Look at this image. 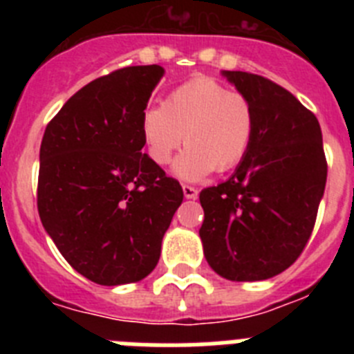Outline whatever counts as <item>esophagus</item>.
Returning a JSON list of instances; mask_svg holds the SVG:
<instances>
[{"label":"esophagus","mask_w":354,"mask_h":354,"mask_svg":"<svg viewBox=\"0 0 354 354\" xmlns=\"http://www.w3.org/2000/svg\"><path fill=\"white\" fill-rule=\"evenodd\" d=\"M183 192H184V196H186V198H196V196H198V189L193 186H189V184H183Z\"/></svg>","instance_id":"esophagus-1"}]
</instances>
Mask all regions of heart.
Returning a JSON list of instances; mask_svg holds the SVG:
<instances>
[{"instance_id": "heart-1", "label": "heart", "mask_w": 354, "mask_h": 354, "mask_svg": "<svg viewBox=\"0 0 354 354\" xmlns=\"http://www.w3.org/2000/svg\"><path fill=\"white\" fill-rule=\"evenodd\" d=\"M255 124L248 97L211 77H198L171 90L162 106L145 109L142 134L147 154L158 167H167L186 143L174 171L180 179L198 180L212 170L223 174L236 168L252 145Z\"/></svg>"}]
</instances>
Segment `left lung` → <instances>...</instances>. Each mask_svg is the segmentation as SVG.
I'll list each match as a JSON object with an SVG mask.
<instances>
[{
	"label": "left lung",
	"mask_w": 354,
	"mask_h": 354,
	"mask_svg": "<svg viewBox=\"0 0 354 354\" xmlns=\"http://www.w3.org/2000/svg\"><path fill=\"white\" fill-rule=\"evenodd\" d=\"M223 76L255 108V134L234 175L200 192L209 266L234 282L282 273L301 255L326 186L323 134L310 109L252 72Z\"/></svg>",
	"instance_id": "obj_1"
}]
</instances>
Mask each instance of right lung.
Masks as SVG:
<instances>
[{"label": "right lung", "instance_id": "right-lung-1", "mask_svg": "<svg viewBox=\"0 0 354 354\" xmlns=\"http://www.w3.org/2000/svg\"><path fill=\"white\" fill-rule=\"evenodd\" d=\"M165 68L134 65L90 81L40 145L37 207L65 261L99 286L154 270L183 187L147 154L142 115Z\"/></svg>", "mask_w": 354, "mask_h": 354}]
</instances>
